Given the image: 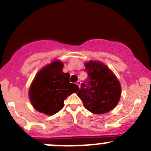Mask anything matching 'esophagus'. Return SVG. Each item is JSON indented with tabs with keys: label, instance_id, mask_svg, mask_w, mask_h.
<instances>
[{
	"label": "esophagus",
	"instance_id": "1",
	"mask_svg": "<svg viewBox=\"0 0 151 151\" xmlns=\"http://www.w3.org/2000/svg\"><path fill=\"white\" fill-rule=\"evenodd\" d=\"M77 84L80 88V85H81V81H80V80H78V81L77 82Z\"/></svg>",
	"mask_w": 151,
	"mask_h": 151
}]
</instances>
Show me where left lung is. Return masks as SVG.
I'll use <instances>...</instances> for the list:
<instances>
[{"label":"left lung","mask_w":151,"mask_h":151,"mask_svg":"<svg viewBox=\"0 0 151 151\" xmlns=\"http://www.w3.org/2000/svg\"><path fill=\"white\" fill-rule=\"evenodd\" d=\"M88 78L81 84L77 96L88 111L94 114L106 113L119 101L121 87L115 74L105 65L90 60L85 65Z\"/></svg>","instance_id":"8db88e82"}]
</instances>
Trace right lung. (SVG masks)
Here are the masks:
<instances>
[{
	"label": "right lung",
	"mask_w": 151,
	"mask_h": 151,
	"mask_svg": "<svg viewBox=\"0 0 151 151\" xmlns=\"http://www.w3.org/2000/svg\"><path fill=\"white\" fill-rule=\"evenodd\" d=\"M63 64L56 60L42 68L35 77L29 91L33 107L39 112L52 115L64 106V100L80 89L71 83L70 74L63 73Z\"/></svg>",
	"instance_id": "1"
}]
</instances>
